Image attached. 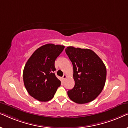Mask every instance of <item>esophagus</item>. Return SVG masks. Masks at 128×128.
<instances>
[{
    "mask_svg": "<svg viewBox=\"0 0 128 128\" xmlns=\"http://www.w3.org/2000/svg\"><path fill=\"white\" fill-rule=\"evenodd\" d=\"M62 78H63V79H64V80H65L66 78H67V75H66V74H64V76H63Z\"/></svg>",
    "mask_w": 128,
    "mask_h": 128,
    "instance_id": "34e87169",
    "label": "esophagus"
}]
</instances>
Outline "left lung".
Here are the masks:
<instances>
[{
  "label": "left lung",
  "instance_id": "left-lung-1",
  "mask_svg": "<svg viewBox=\"0 0 128 128\" xmlns=\"http://www.w3.org/2000/svg\"><path fill=\"white\" fill-rule=\"evenodd\" d=\"M65 52L72 63L74 86L68 90L69 98L86 104L97 98L106 83V69L102 60L92 50L68 46Z\"/></svg>",
  "mask_w": 128,
  "mask_h": 128
}]
</instances>
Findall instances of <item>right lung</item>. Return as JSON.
Returning <instances> with one entry per match:
<instances>
[{"instance_id":"right-lung-1","label":"right lung","mask_w":128,"mask_h":128,"mask_svg":"<svg viewBox=\"0 0 128 128\" xmlns=\"http://www.w3.org/2000/svg\"><path fill=\"white\" fill-rule=\"evenodd\" d=\"M64 48V45L52 44L42 45L35 50L26 64L24 84L35 99L42 102L50 100L60 86V81L54 73L55 61Z\"/></svg>"}]
</instances>
